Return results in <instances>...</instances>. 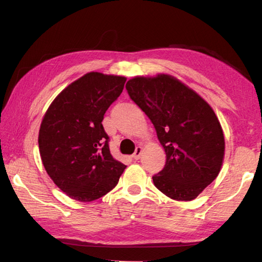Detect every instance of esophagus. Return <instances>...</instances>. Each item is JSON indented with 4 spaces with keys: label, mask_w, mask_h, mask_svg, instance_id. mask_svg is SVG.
<instances>
[{
    "label": "esophagus",
    "mask_w": 262,
    "mask_h": 262,
    "mask_svg": "<svg viewBox=\"0 0 262 262\" xmlns=\"http://www.w3.org/2000/svg\"><path fill=\"white\" fill-rule=\"evenodd\" d=\"M142 150H143V149H142V147H137L136 148L134 155H133V158H134L135 161H137V159H140L141 155H142Z\"/></svg>",
    "instance_id": "34e87169"
}]
</instances>
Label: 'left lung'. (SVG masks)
<instances>
[{
    "instance_id": "1",
    "label": "left lung",
    "mask_w": 262,
    "mask_h": 262,
    "mask_svg": "<svg viewBox=\"0 0 262 262\" xmlns=\"http://www.w3.org/2000/svg\"><path fill=\"white\" fill-rule=\"evenodd\" d=\"M126 89L165 150V166L152 177L155 186L173 200H194L219 176L224 159V134L214 110L168 74L133 77Z\"/></svg>"
}]
</instances>
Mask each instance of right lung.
<instances>
[{
	"label": "right lung",
	"instance_id": "right-lung-1",
	"mask_svg": "<svg viewBox=\"0 0 262 262\" xmlns=\"http://www.w3.org/2000/svg\"><path fill=\"white\" fill-rule=\"evenodd\" d=\"M126 77L91 72L64 88L43 115L38 143L47 174L70 199L91 202L117 186L126 165L111 155L101 121Z\"/></svg>",
	"mask_w": 262,
	"mask_h": 262
}]
</instances>
